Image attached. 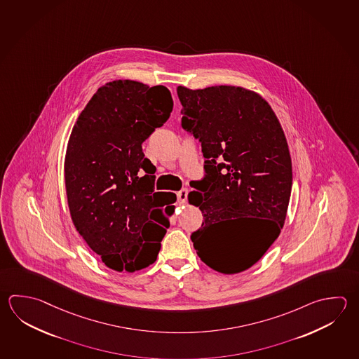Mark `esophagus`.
<instances>
[{"label":"esophagus","mask_w":359,"mask_h":359,"mask_svg":"<svg viewBox=\"0 0 359 359\" xmlns=\"http://www.w3.org/2000/svg\"><path fill=\"white\" fill-rule=\"evenodd\" d=\"M176 196H177V201H179L180 203H185V202H187V196H188V189L179 190V191L176 193Z\"/></svg>","instance_id":"1"}]
</instances>
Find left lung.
<instances>
[{
    "instance_id": "1",
    "label": "left lung",
    "mask_w": 359,
    "mask_h": 359,
    "mask_svg": "<svg viewBox=\"0 0 359 359\" xmlns=\"http://www.w3.org/2000/svg\"><path fill=\"white\" fill-rule=\"evenodd\" d=\"M182 126L202 143L204 169L188 199L203 224L190 236L204 264L237 274L257 263L283 229L292 190L288 143L263 96L241 86L176 88ZM246 219L252 224L245 225Z\"/></svg>"
}]
</instances>
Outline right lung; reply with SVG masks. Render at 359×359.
I'll use <instances>...</instances> for the list:
<instances>
[{
  "mask_svg": "<svg viewBox=\"0 0 359 359\" xmlns=\"http://www.w3.org/2000/svg\"><path fill=\"white\" fill-rule=\"evenodd\" d=\"M169 90L107 82L79 115L67 143L65 183L69 215L88 248L116 271L155 263L175 205L155 191L156 168L142 143L172 110Z\"/></svg>",
  "mask_w": 359,
  "mask_h": 359,
  "instance_id": "add662e5",
  "label": "right lung"
}]
</instances>
